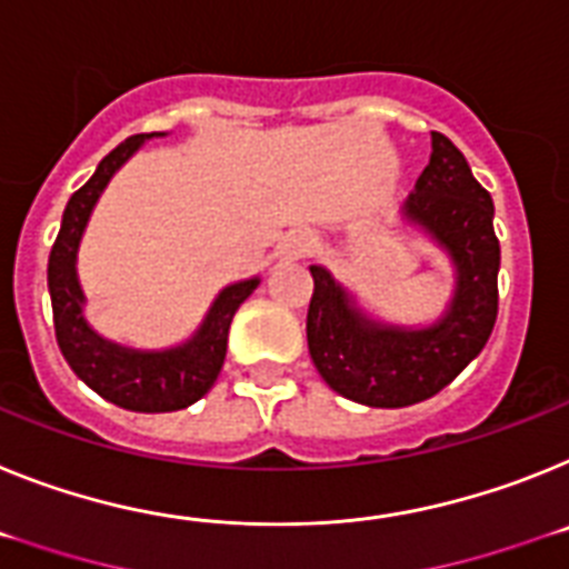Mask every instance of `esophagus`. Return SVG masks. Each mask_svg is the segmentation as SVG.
<instances>
[{"label": "esophagus", "mask_w": 569, "mask_h": 569, "mask_svg": "<svg viewBox=\"0 0 569 569\" xmlns=\"http://www.w3.org/2000/svg\"><path fill=\"white\" fill-rule=\"evenodd\" d=\"M315 234L312 231H289V234L283 237L278 243V251H274V257H278L280 263H289V260H300V257L312 254L315 251Z\"/></svg>", "instance_id": "34e87169"}]
</instances>
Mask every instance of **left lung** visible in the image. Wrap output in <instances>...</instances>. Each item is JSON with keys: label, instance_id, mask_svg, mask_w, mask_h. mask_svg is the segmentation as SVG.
<instances>
[{"label": "left lung", "instance_id": "8db88e82", "mask_svg": "<svg viewBox=\"0 0 569 569\" xmlns=\"http://www.w3.org/2000/svg\"><path fill=\"white\" fill-rule=\"evenodd\" d=\"M401 217L456 269L452 298L432 323L369 318L332 271L309 266L315 291L306 340L312 363L335 392L363 407L401 409L438 395L481 355L498 318L496 206L449 137L432 131L429 166L401 202Z\"/></svg>", "mask_w": 569, "mask_h": 569}]
</instances>
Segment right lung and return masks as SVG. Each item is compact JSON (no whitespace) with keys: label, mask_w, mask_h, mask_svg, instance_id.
Here are the masks:
<instances>
[{"label":"right lung","mask_w":569,"mask_h":569,"mask_svg":"<svg viewBox=\"0 0 569 569\" xmlns=\"http://www.w3.org/2000/svg\"><path fill=\"white\" fill-rule=\"evenodd\" d=\"M151 137L166 134L154 131V134L128 137L97 166L91 180L73 191L62 214L57 243L48 257V291H51L57 343L79 380H86L106 401L131 412H174L200 401L214 387L226 360L231 318L260 286V278L226 286L209 306L197 332L171 349H131L93 332V326L86 320V291L79 286L77 274L79 243L93 206L111 177Z\"/></svg>","instance_id":"obj_1"}]
</instances>
